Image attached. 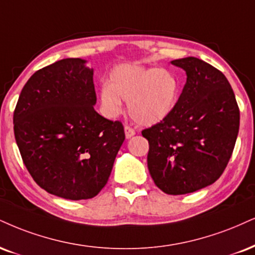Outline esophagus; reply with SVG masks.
Wrapping results in <instances>:
<instances>
[{"mask_svg": "<svg viewBox=\"0 0 255 255\" xmlns=\"http://www.w3.org/2000/svg\"><path fill=\"white\" fill-rule=\"evenodd\" d=\"M125 135L126 139H130L131 136L135 135V130L131 127H129V126H125Z\"/></svg>", "mask_w": 255, "mask_h": 255, "instance_id": "34e87169", "label": "esophagus"}]
</instances>
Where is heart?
I'll return each mask as SVG.
<instances>
[{
	"label": "heart",
	"mask_w": 255,
	"mask_h": 255,
	"mask_svg": "<svg viewBox=\"0 0 255 255\" xmlns=\"http://www.w3.org/2000/svg\"><path fill=\"white\" fill-rule=\"evenodd\" d=\"M179 95V81L172 71L136 64L116 66L98 94L101 109L107 118H115L128 101L134 121L145 126L161 122L172 113Z\"/></svg>",
	"instance_id": "heart-1"
}]
</instances>
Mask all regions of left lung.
<instances>
[{
	"instance_id": "obj_1",
	"label": "left lung",
	"mask_w": 255,
	"mask_h": 255,
	"mask_svg": "<svg viewBox=\"0 0 255 255\" xmlns=\"http://www.w3.org/2000/svg\"><path fill=\"white\" fill-rule=\"evenodd\" d=\"M186 73L170 115L148 129L149 174L168 195H185L219 179L234 149L240 112L226 76L195 57L172 60Z\"/></svg>"
}]
</instances>
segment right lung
I'll list each match as a JSON object with an SVG mask.
<instances>
[{"label":"right lung","mask_w":255,"mask_h":255,"mask_svg":"<svg viewBox=\"0 0 255 255\" xmlns=\"http://www.w3.org/2000/svg\"><path fill=\"white\" fill-rule=\"evenodd\" d=\"M66 58L36 71L21 91L14 134L27 170L40 188L79 201L108 182L125 141L124 126L94 106V69Z\"/></svg>","instance_id":"right-lung-1"}]
</instances>
